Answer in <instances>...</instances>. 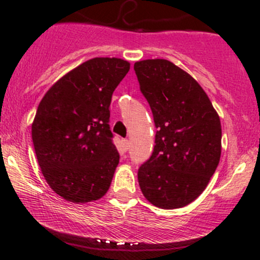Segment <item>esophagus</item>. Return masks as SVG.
I'll use <instances>...</instances> for the list:
<instances>
[{"instance_id":"esophagus-1","label":"esophagus","mask_w":260,"mask_h":260,"mask_svg":"<svg viewBox=\"0 0 260 260\" xmlns=\"http://www.w3.org/2000/svg\"><path fill=\"white\" fill-rule=\"evenodd\" d=\"M129 147H131L129 140L124 139V140H123V148H124V150H128V149H129Z\"/></svg>"}]
</instances>
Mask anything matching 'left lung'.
<instances>
[{
	"mask_svg": "<svg viewBox=\"0 0 260 260\" xmlns=\"http://www.w3.org/2000/svg\"><path fill=\"white\" fill-rule=\"evenodd\" d=\"M134 72L157 128L153 154L138 169L140 189L157 208L186 207L219 165L220 118L202 86L168 59L136 62Z\"/></svg>",
	"mask_w": 260,
	"mask_h": 260,
	"instance_id": "obj_1",
	"label": "left lung"
}]
</instances>
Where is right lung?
Instances as JSON below:
<instances>
[{
  "label": "right lung",
  "instance_id": "right-lung-1",
  "mask_svg": "<svg viewBox=\"0 0 260 260\" xmlns=\"http://www.w3.org/2000/svg\"><path fill=\"white\" fill-rule=\"evenodd\" d=\"M129 71L121 58L96 57L62 77L39 104L31 126L35 154L49 186L66 201H98L109 190L120 154L110 104Z\"/></svg>",
  "mask_w": 260,
  "mask_h": 260
}]
</instances>
